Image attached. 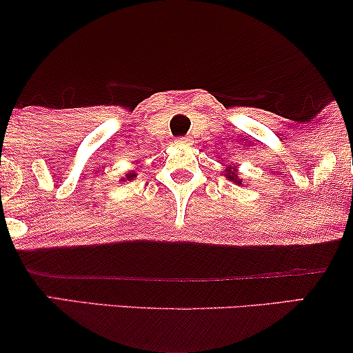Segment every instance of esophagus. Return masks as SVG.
I'll return each instance as SVG.
<instances>
[{
  "instance_id": "esophagus-1",
  "label": "esophagus",
  "mask_w": 353,
  "mask_h": 353,
  "mask_svg": "<svg viewBox=\"0 0 353 353\" xmlns=\"http://www.w3.org/2000/svg\"><path fill=\"white\" fill-rule=\"evenodd\" d=\"M175 143H176V144H181V146H185V144L190 143V139H188L186 137H180V138L175 139Z\"/></svg>"
}]
</instances>
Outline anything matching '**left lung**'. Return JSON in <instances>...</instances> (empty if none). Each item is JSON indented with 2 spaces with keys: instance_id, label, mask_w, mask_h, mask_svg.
Returning a JSON list of instances; mask_svg holds the SVG:
<instances>
[{
  "instance_id": "1",
  "label": "left lung",
  "mask_w": 353,
  "mask_h": 353,
  "mask_svg": "<svg viewBox=\"0 0 353 353\" xmlns=\"http://www.w3.org/2000/svg\"><path fill=\"white\" fill-rule=\"evenodd\" d=\"M230 173H228V175H226V178H228V180H234L236 183H238V185H241V181L238 180V176H236L234 175V172L233 170H228Z\"/></svg>"
}]
</instances>
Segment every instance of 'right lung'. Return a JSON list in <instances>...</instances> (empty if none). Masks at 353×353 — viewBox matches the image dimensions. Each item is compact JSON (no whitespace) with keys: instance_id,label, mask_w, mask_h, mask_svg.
Returning a JSON list of instances; mask_svg holds the SVG:
<instances>
[{"instance_id":"1","label":"right lung","mask_w":353,"mask_h":353,"mask_svg":"<svg viewBox=\"0 0 353 353\" xmlns=\"http://www.w3.org/2000/svg\"><path fill=\"white\" fill-rule=\"evenodd\" d=\"M137 175H134V173H128L127 175V180H132V178H134Z\"/></svg>"}]
</instances>
